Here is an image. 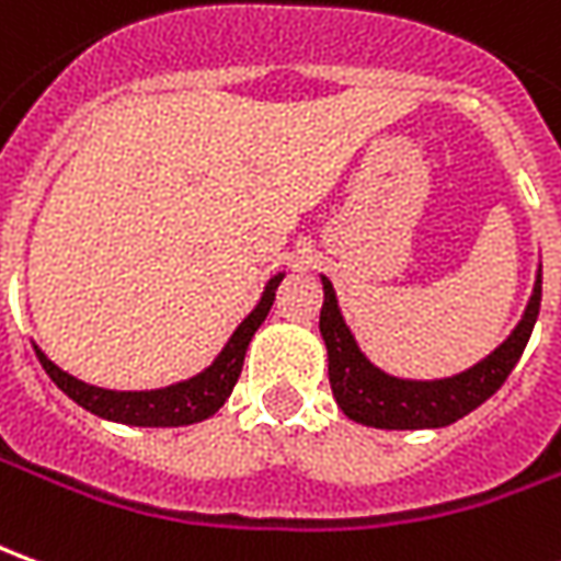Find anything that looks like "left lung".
<instances>
[{
  "label": "left lung",
  "mask_w": 561,
  "mask_h": 561,
  "mask_svg": "<svg viewBox=\"0 0 561 561\" xmlns=\"http://www.w3.org/2000/svg\"><path fill=\"white\" fill-rule=\"evenodd\" d=\"M324 288L319 331L328 348V376L334 391L336 407L352 422L367 428L386 431H416V428H446L461 416H468L480 403L489 401L504 386V379L519 362L528 336L535 331L540 312V267L535 276V288L528 297L523 319L516 321L507 340L495 346L485 358L444 379H407L394 376L374 364L352 328L343 319V309L336 300L334 285L328 276H319Z\"/></svg>",
  "instance_id": "8db88e82"
}]
</instances>
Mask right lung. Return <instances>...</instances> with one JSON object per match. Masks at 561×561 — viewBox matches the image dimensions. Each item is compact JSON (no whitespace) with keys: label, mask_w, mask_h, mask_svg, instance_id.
I'll return each instance as SVG.
<instances>
[{"label":"right lung","mask_w":561,"mask_h":561,"mask_svg":"<svg viewBox=\"0 0 561 561\" xmlns=\"http://www.w3.org/2000/svg\"><path fill=\"white\" fill-rule=\"evenodd\" d=\"M282 279H285V273H276L273 279H267L264 291H261V300L237 324V331L230 334L225 348L215 355V362L206 370H199V374H194L191 379H182V382L163 386V389L115 391L90 386L84 379L60 370L33 343L35 358L42 362L45 374L54 379V386L66 398H72L78 407H84L88 413H93V416L108 419V422H121V425H136V428H179V425H194V422L215 416L225 407L227 398H230V391H233V386H237V379L242 374L245 348L252 343L254 331L267 319Z\"/></svg>","instance_id":"obj_1"}]
</instances>
